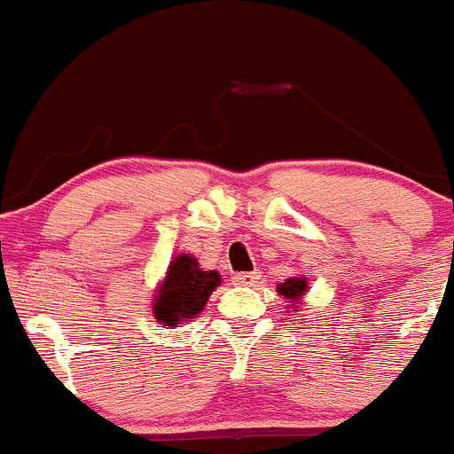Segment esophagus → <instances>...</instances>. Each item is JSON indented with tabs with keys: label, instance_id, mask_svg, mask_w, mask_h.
Instances as JSON below:
<instances>
[{
	"label": "esophagus",
	"instance_id": "obj_1",
	"mask_svg": "<svg viewBox=\"0 0 454 454\" xmlns=\"http://www.w3.org/2000/svg\"><path fill=\"white\" fill-rule=\"evenodd\" d=\"M257 279H260V275L257 273H235L231 282L235 286H255Z\"/></svg>",
	"mask_w": 454,
	"mask_h": 454
}]
</instances>
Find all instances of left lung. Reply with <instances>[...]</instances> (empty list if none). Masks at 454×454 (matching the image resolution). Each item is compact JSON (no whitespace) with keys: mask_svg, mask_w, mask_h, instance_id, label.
<instances>
[{"mask_svg":"<svg viewBox=\"0 0 454 454\" xmlns=\"http://www.w3.org/2000/svg\"><path fill=\"white\" fill-rule=\"evenodd\" d=\"M304 291H307V279L304 278H289L286 282H282V285L278 286L279 295H285L286 300H295V302L302 298Z\"/></svg>","mask_w":454,"mask_h":454,"instance_id":"obj_1","label":"left lung"}]
</instances>
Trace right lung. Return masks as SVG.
Segmentation results:
<instances>
[{
	"label": "right lung",
	"mask_w": 454,
	"mask_h": 454,
	"mask_svg": "<svg viewBox=\"0 0 454 454\" xmlns=\"http://www.w3.org/2000/svg\"><path fill=\"white\" fill-rule=\"evenodd\" d=\"M219 285L222 278L217 270H201L190 255L175 257L156 295L154 317L168 327L181 325V320H192Z\"/></svg>",
	"instance_id": "1"
}]
</instances>
